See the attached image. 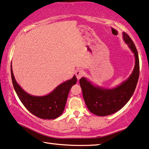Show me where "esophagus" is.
<instances>
[{
    "label": "esophagus",
    "instance_id": "obj_1",
    "mask_svg": "<svg viewBox=\"0 0 149 149\" xmlns=\"http://www.w3.org/2000/svg\"><path fill=\"white\" fill-rule=\"evenodd\" d=\"M75 76H76L77 79H79L81 78V77H83L84 73V72L82 70H77L76 72H75Z\"/></svg>",
    "mask_w": 149,
    "mask_h": 149
}]
</instances>
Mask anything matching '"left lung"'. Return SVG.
<instances>
[{"instance_id":"left-lung-1","label":"left lung","mask_w":149,"mask_h":149,"mask_svg":"<svg viewBox=\"0 0 149 149\" xmlns=\"http://www.w3.org/2000/svg\"><path fill=\"white\" fill-rule=\"evenodd\" d=\"M123 39L134 53L135 65L130 77L120 85L112 89L95 86L86 77L79 79L84 100L88 110L93 114L105 116L123 108L134 94L139 77V59L136 48L132 39L123 33Z\"/></svg>"}]
</instances>
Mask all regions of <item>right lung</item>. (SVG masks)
<instances>
[{
	"mask_svg": "<svg viewBox=\"0 0 149 149\" xmlns=\"http://www.w3.org/2000/svg\"><path fill=\"white\" fill-rule=\"evenodd\" d=\"M11 78L13 87L24 106L33 115L42 119H55L63 113L71 88L76 84L74 75L70 80L61 84L46 96H35L25 92L17 83L10 67Z\"/></svg>",
	"mask_w": 149,
	"mask_h": 149,
	"instance_id": "add662e5",
	"label": "right lung"
}]
</instances>
